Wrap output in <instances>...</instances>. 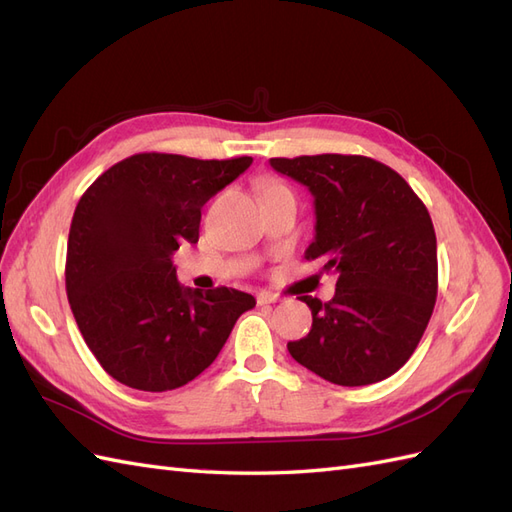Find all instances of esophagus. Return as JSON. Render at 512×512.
Instances as JSON below:
<instances>
[{
  "label": "esophagus",
  "instance_id": "obj_1",
  "mask_svg": "<svg viewBox=\"0 0 512 512\" xmlns=\"http://www.w3.org/2000/svg\"><path fill=\"white\" fill-rule=\"evenodd\" d=\"M277 301H282V297H280V294H275V292H260V294H258V303H260V305L277 303Z\"/></svg>",
  "mask_w": 512,
  "mask_h": 512
}]
</instances>
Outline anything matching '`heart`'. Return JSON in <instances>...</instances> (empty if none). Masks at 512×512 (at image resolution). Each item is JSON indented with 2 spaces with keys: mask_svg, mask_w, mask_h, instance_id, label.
I'll use <instances>...</instances> for the list:
<instances>
[{
  "mask_svg": "<svg viewBox=\"0 0 512 512\" xmlns=\"http://www.w3.org/2000/svg\"><path fill=\"white\" fill-rule=\"evenodd\" d=\"M273 188H282V185H280V183H273V181L265 183V192H267V190H273Z\"/></svg>",
  "mask_w": 512,
  "mask_h": 512,
  "instance_id": "1",
  "label": "heart"
}]
</instances>
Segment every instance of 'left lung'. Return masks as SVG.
I'll use <instances>...</instances> for the list:
<instances>
[{
    "label": "left lung",
    "instance_id": "obj_1",
    "mask_svg": "<svg viewBox=\"0 0 512 512\" xmlns=\"http://www.w3.org/2000/svg\"><path fill=\"white\" fill-rule=\"evenodd\" d=\"M269 162L314 196L305 258L337 275L329 303L301 297L312 331L288 342L292 359L342 386L393 376L421 342L438 294L436 230L423 200L393 168L363 156Z\"/></svg>",
    "mask_w": 512,
    "mask_h": 512
}]
</instances>
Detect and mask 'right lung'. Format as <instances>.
Masks as SVG:
<instances>
[{"mask_svg": "<svg viewBox=\"0 0 512 512\" xmlns=\"http://www.w3.org/2000/svg\"><path fill=\"white\" fill-rule=\"evenodd\" d=\"M252 158L136 153L102 173L76 205L66 290L85 344L108 376L162 393L215 361L237 318L256 305L235 288L177 282L173 254L196 243L200 209Z\"/></svg>", "mask_w": 512, "mask_h": 512, "instance_id": "obj_1", "label": "right lung"}]
</instances>
